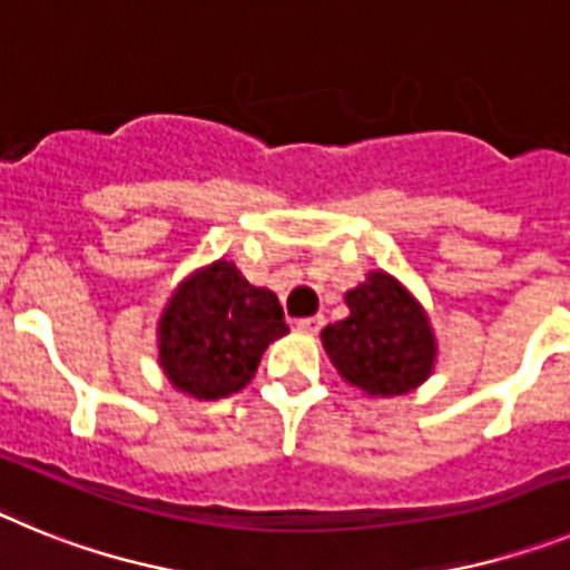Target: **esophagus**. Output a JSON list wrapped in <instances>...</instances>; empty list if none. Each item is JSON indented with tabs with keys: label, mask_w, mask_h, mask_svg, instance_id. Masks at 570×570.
<instances>
[{
	"label": "esophagus",
	"mask_w": 570,
	"mask_h": 570,
	"mask_svg": "<svg viewBox=\"0 0 570 570\" xmlns=\"http://www.w3.org/2000/svg\"><path fill=\"white\" fill-rule=\"evenodd\" d=\"M295 326H298L301 333L315 335V333H321V326H324V315H313V318H301Z\"/></svg>",
	"instance_id": "esophagus-1"
}]
</instances>
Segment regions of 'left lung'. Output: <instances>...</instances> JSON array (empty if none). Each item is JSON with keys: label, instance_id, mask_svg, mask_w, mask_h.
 <instances>
[{"label": "left lung", "instance_id": "1", "mask_svg": "<svg viewBox=\"0 0 570 570\" xmlns=\"http://www.w3.org/2000/svg\"><path fill=\"white\" fill-rule=\"evenodd\" d=\"M350 315L321 333L346 384L370 399L413 393L435 367L433 324L413 292L390 272L373 269L344 295Z\"/></svg>", "mask_w": 570, "mask_h": 570}]
</instances>
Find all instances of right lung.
<instances>
[{"label": "right lung", "mask_w": 570, "mask_h": 570, "mask_svg": "<svg viewBox=\"0 0 570 570\" xmlns=\"http://www.w3.org/2000/svg\"><path fill=\"white\" fill-rule=\"evenodd\" d=\"M286 333L278 295L252 286L220 257L168 295L157 321V358L171 387L197 402H215L244 390L266 346Z\"/></svg>", "instance_id": "1"}]
</instances>
